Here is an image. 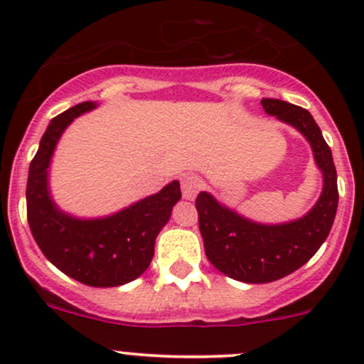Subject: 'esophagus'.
Listing matches in <instances>:
<instances>
[{
	"label": "esophagus",
	"instance_id": "esophagus-1",
	"mask_svg": "<svg viewBox=\"0 0 364 364\" xmlns=\"http://www.w3.org/2000/svg\"><path fill=\"white\" fill-rule=\"evenodd\" d=\"M200 179L197 178L196 174H183L181 176V190H183V197L186 200H193L196 196L199 193L200 190Z\"/></svg>",
	"mask_w": 364,
	"mask_h": 364
}]
</instances>
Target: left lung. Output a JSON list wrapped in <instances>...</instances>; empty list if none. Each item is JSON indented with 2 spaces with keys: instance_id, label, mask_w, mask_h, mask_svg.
Listing matches in <instances>:
<instances>
[{
  "instance_id": "1",
  "label": "left lung",
  "mask_w": 364,
  "mask_h": 364,
  "mask_svg": "<svg viewBox=\"0 0 364 364\" xmlns=\"http://www.w3.org/2000/svg\"><path fill=\"white\" fill-rule=\"evenodd\" d=\"M260 104L266 114L296 128L306 139L322 174V192L306 215L282 223L247 218L209 192L197 196L205 257L220 273L245 284L280 280L306 264L328 237L338 208L335 161L314 116L277 98H262Z\"/></svg>"
}]
</instances>
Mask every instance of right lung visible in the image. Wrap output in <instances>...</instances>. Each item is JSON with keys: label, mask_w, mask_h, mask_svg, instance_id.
Listing matches in <instances>:
<instances>
[{"label": "right lung", "mask_w": 364, "mask_h": 364, "mask_svg": "<svg viewBox=\"0 0 364 364\" xmlns=\"http://www.w3.org/2000/svg\"><path fill=\"white\" fill-rule=\"evenodd\" d=\"M97 107V102H82L50 119L29 165L28 223L40 250L61 273L90 287H117L149 267L156 236L171 220L181 190L174 179L159 193L105 216L86 218L63 211L50 193V161L73 119Z\"/></svg>", "instance_id": "obj_1"}]
</instances>
